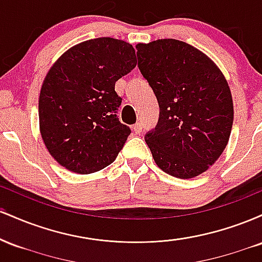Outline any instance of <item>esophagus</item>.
Wrapping results in <instances>:
<instances>
[{"mask_svg": "<svg viewBox=\"0 0 262 262\" xmlns=\"http://www.w3.org/2000/svg\"><path fill=\"white\" fill-rule=\"evenodd\" d=\"M133 132L135 134H140L141 130H143V127H141V123H135V124L132 127Z\"/></svg>", "mask_w": 262, "mask_h": 262, "instance_id": "esophagus-1", "label": "esophagus"}]
</instances>
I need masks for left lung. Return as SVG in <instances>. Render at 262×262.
Here are the masks:
<instances>
[{
	"label": "left lung",
	"instance_id": "1",
	"mask_svg": "<svg viewBox=\"0 0 262 262\" xmlns=\"http://www.w3.org/2000/svg\"><path fill=\"white\" fill-rule=\"evenodd\" d=\"M138 66L160 107L155 129L145 135L164 172L192 179L218 160L234 119L223 73L206 54L185 41L158 39L137 44Z\"/></svg>",
	"mask_w": 262,
	"mask_h": 262
}]
</instances>
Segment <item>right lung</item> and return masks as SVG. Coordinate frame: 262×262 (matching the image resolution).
Here are the masks:
<instances>
[{"label":"right lung","instance_id":"obj_1","mask_svg":"<svg viewBox=\"0 0 262 262\" xmlns=\"http://www.w3.org/2000/svg\"><path fill=\"white\" fill-rule=\"evenodd\" d=\"M135 66L133 45L108 37L74 45L54 62L39 95V129L62 167L87 175L116 160L130 129L117 118L114 85Z\"/></svg>","mask_w":262,"mask_h":262}]
</instances>
